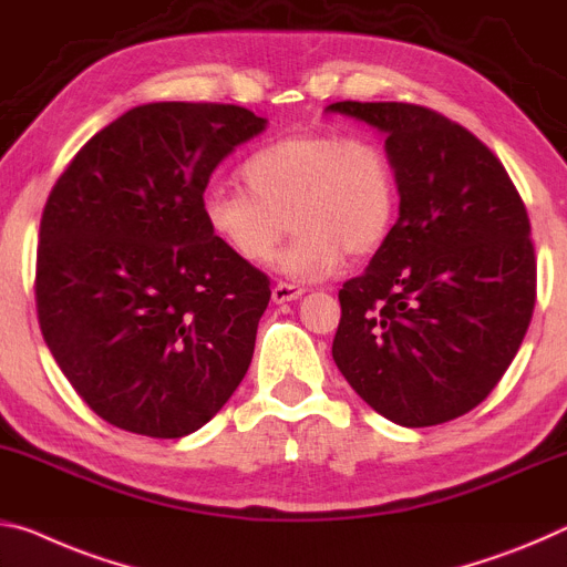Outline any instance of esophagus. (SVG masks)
<instances>
[{"label":"esophagus","mask_w":567,"mask_h":567,"mask_svg":"<svg viewBox=\"0 0 567 567\" xmlns=\"http://www.w3.org/2000/svg\"><path fill=\"white\" fill-rule=\"evenodd\" d=\"M302 287L300 285H292V282H277L275 287H272V300L275 302H292V300H298V298H302Z\"/></svg>","instance_id":"esophagus-1"}]
</instances>
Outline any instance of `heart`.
I'll return each mask as SVG.
<instances>
[{
  "instance_id": "b5f03b06",
  "label": "heart",
  "mask_w": 567,
  "mask_h": 567,
  "mask_svg": "<svg viewBox=\"0 0 567 567\" xmlns=\"http://www.w3.org/2000/svg\"><path fill=\"white\" fill-rule=\"evenodd\" d=\"M241 184L202 192V221L241 265L272 259L287 231L298 229L277 267L295 280H322L350 257H368L391 235L399 178L379 141L338 131L275 138L249 154Z\"/></svg>"
}]
</instances>
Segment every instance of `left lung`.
<instances>
[{
  "label": "left lung",
  "mask_w": 567,
  "mask_h": 567,
  "mask_svg": "<svg viewBox=\"0 0 567 567\" xmlns=\"http://www.w3.org/2000/svg\"><path fill=\"white\" fill-rule=\"evenodd\" d=\"M385 133L399 219L338 292L332 358L393 424L436 426L489 396L523 343L537 262L523 196L502 161L413 103L328 105Z\"/></svg>",
  "instance_id": "1"
}]
</instances>
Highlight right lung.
Returning <instances> with one entry per match:
<instances>
[{"label": "right lung", "mask_w": 567, "mask_h": 567, "mask_svg": "<svg viewBox=\"0 0 567 567\" xmlns=\"http://www.w3.org/2000/svg\"><path fill=\"white\" fill-rule=\"evenodd\" d=\"M265 123L227 103L138 105L52 186L34 267L40 330L107 424L186 436L245 379L269 277L214 241L199 199Z\"/></svg>", "instance_id": "add662e5"}]
</instances>
